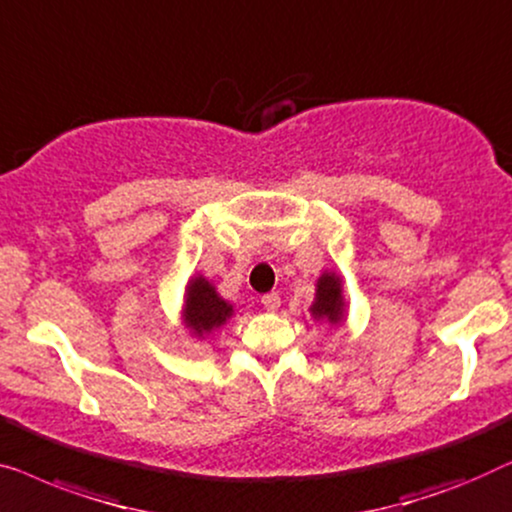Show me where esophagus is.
Masks as SVG:
<instances>
[{"label":"esophagus","mask_w":512,"mask_h":512,"mask_svg":"<svg viewBox=\"0 0 512 512\" xmlns=\"http://www.w3.org/2000/svg\"><path fill=\"white\" fill-rule=\"evenodd\" d=\"M262 306L266 308V311H278V308H280V297H278L276 292L264 294V297H262Z\"/></svg>","instance_id":"34e87169"}]
</instances>
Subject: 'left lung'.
<instances>
[{
	"mask_svg": "<svg viewBox=\"0 0 512 512\" xmlns=\"http://www.w3.org/2000/svg\"><path fill=\"white\" fill-rule=\"evenodd\" d=\"M341 283L336 276H322L318 280V299L313 304L315 318H327L329 322L341 320Z\"/></svg>",
	"mask_w": 512,
	"mask_h": 512,
	"instance_id": "8db88e82",
	"label": "left lung"
}]
</instances>
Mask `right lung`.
Returning <instances> with one entry per match:
<instances>
[{
  "instance_id": "1",
  "label": "right lung",
  "mask_w": 512,
  "mask_h": 512,
  "mask_svg": "<svg viewBox=\"0 0 512 512\" xmlns=\"http://www.w3.org/2000/svg\"><path fill=\"white\" fill-rule=\"evenodd\" d=\"M232 306L225 304L218 294H215L213 285L204 278H194L190 287H187L185 299V322L187 327L197 331V334H206L220 327L222 322L229 318Z\"/></svg>"
}]
</instances>
